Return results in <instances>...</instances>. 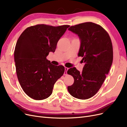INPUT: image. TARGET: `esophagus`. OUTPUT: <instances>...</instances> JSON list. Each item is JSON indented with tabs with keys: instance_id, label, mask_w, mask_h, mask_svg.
<instances>
[{
	"instance_id": "obj_1",
	"label": "esophagus",
	"mask_w": 127,
	"mask_h": 127,
	"mask_svg": "<svg viewBox=\"0 0 127 127\" xmlns=\"http://www.w3.org/2000/svg\"><path fill=\"white\" fill-rule=\"evenodd\" d=\"M68 68L67 67H65V73H64V75H67V70H68Z\"/></svg>"
}]
</instances>
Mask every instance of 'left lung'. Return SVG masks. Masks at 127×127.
Instances as JSON below:
<instances>
[{
    "label": "left lung",
    "instance_id": "8db88e82",
    "mask_svg": "<svg viewBox=\"0 0 127 127\" xmlns=\"http://www.w3.org/2000/svg\"><path fill=\"white\" fill-rule=\"evenodd\" d=\"M68 31L78 35L81 45L78 56L85 63L82 72L70 68L67 74L74 82L68 86L70 95L77 99H88L99 90L108 74L113 61V48L108 32L100 25L87 22L72 26Z\"/></svg>",
    "mask_w": 127,
    "mask_h": 127
}]
</instances>
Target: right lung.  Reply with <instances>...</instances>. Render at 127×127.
I'll list each match as a JSON object with an SVG mask.
<instances>
[{
  "label": "right lung",
  "mask_w": 127,
  "mask_h": 127,
  "mask_svg": "<svg viewBox=\"0 0 127 127\" xmlns=\"http://www.w3.org/2000/svg\"><path fill=\"white\" fill-rule=\"evenodd\" d=\"M69 27L36 25L27 28L18 39L14 51L16 73L23 91L32 99L50 96L56 81L63 75L64 67L53 65L46 57L55 52Z\"/></svg>",
  "instance_id": "right-lung-1"
}]
</instances>
